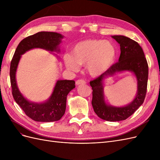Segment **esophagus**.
Wrapping results in <instances>:
<instances>
[{
	"label": "esophagus",
	"instance_id": "34e87169",
	"mask_svg": "<svg viewBox=\"0 0 160 160\" xmlns=\"http://www.w3.org/2000/svg\"><path fill=\"white\" fill-rule=\"evenodd\" d=\"M86 82L83 79H78L76 81V85H81V84H85Z\"/></svg>",
	"mask_w": 160,
	"mask_h": 160
}]
</instances>
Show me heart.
Masks as SVG:
<instances>
[{
    "label": "heart",
    "mask_w": 160,
    "mask_h": 160,
    "mask_svg": "<svg viewBox=\"0 0 160 160\" xmlns=\"http://www.w3.org/2000/svg\"><path fill=\"white\" fill-rule=\"evenodd\" d=\"M117 54V49L111 42L89 39L75 45L71 55H67L65 61L70 70L77 71L78 65L86 66L88 73L97 77L103 74L113 65Z\"/></svg>",
    "instance_id": "heart-1"
}]
</instances>
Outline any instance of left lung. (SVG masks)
Listing matches in <instances>:
<instances>
[{
  "mask_svg": "<svg viewBox=\"0 0 160 160\" xmlns=\"http://www.w3.org/2000/svg\"><path fill=\"white\" fill-rule=\"evenodd\" d=\"M112 38L120 45L119 61L102 75L90 81L93 90L91 104L95 113L101 119L108 122H119L128 118L143 104L147 92L148 65L142 48L136 41L123 35H114ZM124 70L132 71L137 77V95L132 102L124 107L108 106L104 100L103 80L116 72Z\"/></svg>",
  "mask_w": 160,
  "mask_h": 160,
  "instance_id": "1",
  "label": "left lung"
}]
</instances>
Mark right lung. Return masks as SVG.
<instances>
[{"label": "right lung", "instance_id": "obj_1", "mask_svg": "<svg viewBox=\"0 0 160 160\" xmlns=\"http://www.w3.org/2000/svg\"><path fill=\"white\" fill-rule=\"evenodd\" d=\"M63 38L54 32H38L22 39L17 46L10 67L12 93L16 103L28 118L35 122H51L59 120L65 114L67 96L75 88L73 80H58L52 93L46 102L36 103L27 100L19 91L16 81V71L21 55L34 48H41L49 51H59L58 45Z\"/></svg>", "mask_w": 160, "mask_h": 160}]
</instances>
